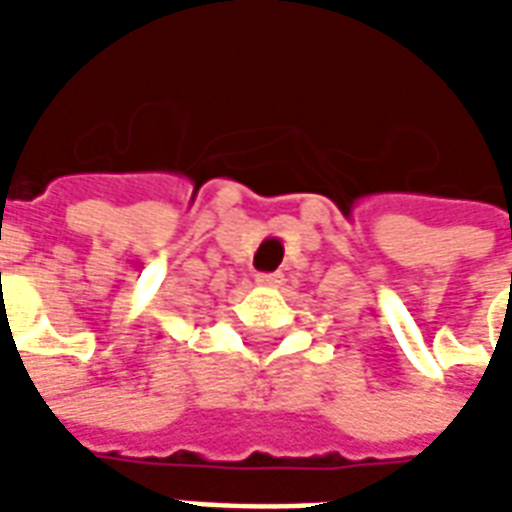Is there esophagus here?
I'll return each mask as SVG.
<instances>
[{
    "label": "esophagus",
    "instance_id": "obj_1",
    "mask_svg": "<svg viewBox=\"0 0 512 512\" xmlns=\"http://www.w3.org/2000/svg\"><path fill=\"white\" fill-rule=\"evenodd\" d=\"M255 282L260 288H279V282H282V274L274 271V274H257Z\"/></svg>",
    "mask_w": 512,
    "mask_h": 512
}]
</instances>
